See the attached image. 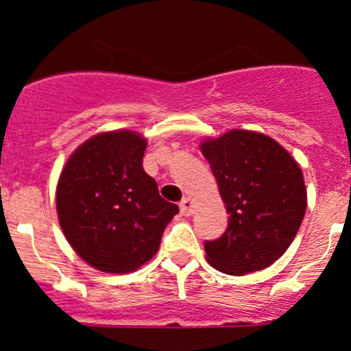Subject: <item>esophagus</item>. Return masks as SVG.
Wrapping results in <instances>:
<instances>
[{
	"instance_id": "1",
	"label": "esophagus",
	"mask_w": 351,
	"mask_h": 351,
	"mask_svg": "<svg viewBox=\"0 0 351 351\" xmlns=\"http://www.w3.org/2000/svg\"><path fill=\"white\" fill-rule=\"evenodd\" d=\"M180 211H181V215L183 216H189L193 213V201H191V198H183L181 199V203H180Z\"/></svg>"
}]
</instances>
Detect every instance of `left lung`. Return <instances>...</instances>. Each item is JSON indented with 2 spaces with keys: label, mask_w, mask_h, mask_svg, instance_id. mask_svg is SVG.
Here are the masks:
<instances>
[{
  "label": "left lung",
  "mask_w": 351,
  "mask_h": 351,
  "mask_svg": "<svg viewBox=\"0 0 351 351\" xmlns=\"http://www.w3.org/2000/svg\"><path fill=\"white\" fill-rule=\"evenodd\" d=\"M201 150L229 215L226 231L204 243L208 263L229 276L269 267L287 251L305 216L300 167L257 132L231 130Z\"/></svg>",
  "instance_id": "1"
}]
</instances>
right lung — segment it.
<instances>
[{"label": "right lung", "instance_id": "add662e5", "mask_svg": "<svg viewBox=\"0 0 351 351\" xmlns=\"http://www.w3.org/2000/svg\"><path fill=\"white\" fill-rule=\"evenodd\" d=\"M145 148L134 132L95 135L60 173L59 224L72 249L99 271L125 274L150 261L165 226L180 211L145 173Z\"/></svg>", "mask_w": 351, "mask_h": 351}]
</instances>
